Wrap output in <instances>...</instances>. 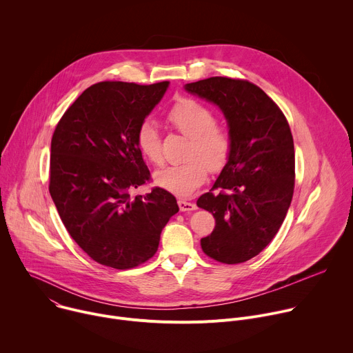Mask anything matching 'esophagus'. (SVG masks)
Instances as JSON below:
<instances>
[{
	"label": "esophagus",
	"instance_id": "1",
	"mask_svg": "<svg viewBox=\"0 0 353 353\" xmlns=\"http://www.w3.org/2000/svg\"><path fill=\"white\" fill-rule=\"evenodd\" d=\"M179 208L181 212H191V211H195L196 210V205L194 203H188V201L185 199H179Z\"/></svg>",
	"mask_w": 353,
	"mask_h": 353
}]
</instances>
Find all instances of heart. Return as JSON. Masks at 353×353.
<instances>
[{
    "mask_svg": "<svg viewBox=\"0 0 353 353\" xmlns=\"http://www.w3.org/2000/svg\"><path fill=\"white\" fill-rule=\"evenodd\" d=\"M169 123L190 138L185 162L169 165L154 174V183L179 196L191 195L207 179L208 169L219 172L232 152V135L215 123V113L204 103L181 97L168 112ZM141 155L154 165L163 162L161 135L152 121H143L135 135Z\"/></svg>",
    "mask_w": 353,
    "mask_h": 353,
    "instance_id": "b5f03b06",
    "label": "heart"
}]
</instances>
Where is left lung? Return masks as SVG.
<instances>
[{"instance_id":"1","label":"left lung","mask_w":353,"mask_h":353,"mask_svg":"<svg viewBox=\"0 0 353 353\" xmlns=\"http://www.w3.org/2000/svg\"><path fill=\"white\" fill-rule=\"evenodd\" d=\"M184 89L218 106L232 135L228 163L211 192L196 201L216 221L201 247L219 263H244L271 243L292 203L294 146L289 124L274 100L248 81L212 77Z\"/></svg>"}]
</instances>
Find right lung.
<instances>
[{
    "mask_svg": "<svg viewBox=\"0 0 353 353\" xmlns=\"http://www.w3.org/2000/svg\"><path fill=\"white\" fill-rule=\"evenodd\" d=\"M168 88V81L94 83L53 134L50 195L71 237L102 265L128 270L149 260L179 212L176 198L159 187L130 196L150 176L135 143L137 130Z\"/></svg>",
    "mask_w": 353,
    "mask_h": 353,
    "instance_id": "add662e5",
    "label": "right lung"
}]
</instances>
